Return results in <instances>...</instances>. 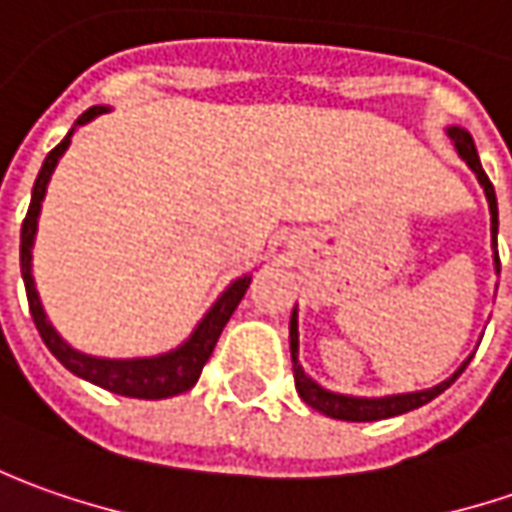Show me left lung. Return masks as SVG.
<instances>
[{"label":"left lung","instance_id":"obj_1","mask_svg":"<svg viewBox=\"0 0 512 512\" xmlns=\"http://www.w3.org/2000/svg\"><path fill=\"white\" fill-rule=\"evenodd\" d=\"M450 141H453V147L456 152L465 158V164L473 172H476V178H479V184L485 186V195L487 203H490V238H493V249H496V235H499V206H496V192H493V184H490V178L485 175V169H482V161H479V152H476V144H473V138L467 130L462 127H448ZM493 263H496V272H499V252H493ZM289 343H291V371H294V385H297V394L300 399L311 405L314 411H320V414L331 416V419H345V422H374V419H388V416H399V414H408V411H414V408H422L425 402H431L433 397H439L445 388H450L456 377L462 374L467 368V362L473 360V354L467 357L462 365H459V371L448 377L445 382H439V385H433L428 391H414V394H394V397H345V394H334V391H326V388H320L314 379L303 371V365L297 360V309L291 311V323H289Z\"/></svg>","mask_w":512,"mask_h":512}]
</instances>
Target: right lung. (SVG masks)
<instances>
[{"label": "right lung", "mask_w": 512, "mask_h": 512, "mask_svg": "<svg viewBox=\"0 0 512 512\" xmlns=\"http://www.w3.org/2000/svg\"><path fill=\"white\" fill-rule=\"evenodd\" d=\"M107 113V107H90L87 113L79 115V121L73 124V130L93 121L96 115ZM73 130L64 135V141L59 147L47 152L45 164L36 175V184H33V195H30V206H27L25 221H22V246H19V263H22V280H25L27 291V306H30V317L39 328L42 340L50 348V354L62 362L64 368L76 377L93 382L104 391H113L121 397H135V399H167L178 397L189 391L198 377H201L203 365L212 357L215 343L221 337L223 326L229 323L232 311L238 309V303L243 300V294L252 283V274H243L238 277L229 289L223 291L218 297V303L206 311L198 328L189 334V340L181 343L178 348H172L167 354H158V357H135V360H107V357H93V354H84L76 351L73 345H67L59 337V331L50 326L45 309H42V300H39V291L33 286V274H30V249H33V238H36V226H39V212H42V201H45L47 184H50V175L59 164V158L64 150L70 147V138Z\"/></svg>", "instance_id": "right-lung-1"}]
</instances>
